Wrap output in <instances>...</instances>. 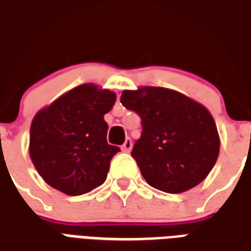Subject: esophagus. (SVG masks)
I'll return each instance as SVG.
<instances>
[{"label": "esophagus", "instance_id": "obj_1", "mask_svg": "<svg viewBox=\"0 0 251 251\" xmlns=\"http://www.w3.org/2000/svg\"><path fill=\"white\" fill-rule=\"evenodd\" d=\"M131 147H133V142H131L130 138H126V141L124 142V145H122V151L126 153H129L131 151Z\"/></svg>", "mask_w": 251, "mask_h": 251}]
</instances>
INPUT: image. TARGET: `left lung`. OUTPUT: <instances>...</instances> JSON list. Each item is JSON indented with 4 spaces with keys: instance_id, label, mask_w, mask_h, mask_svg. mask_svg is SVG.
I'll list each match as a JSON object with an SVG mask.
<instances>
[{
    "instance_id": "1",
    "label": "left lung",
    "mask_w": 251,
    "mask_h": 251,
    "mask_svg": "<svg viewBox=\"0 0 251 251\" xmlns=\"http://www.w3.org/2000/svg\"><path fill=\"white\" fill-rule=\"evenodd\" d=\"M121 103L141 117L142 133L131 156L148 184L180 194L208 176L221 140L203 104L171 88L152 86L122 91Z\"/></svg>"
}]
</instances>
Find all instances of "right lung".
<instances>
[{"instance_id":"add662e5","label":"right lung","mask_w":251,"mask_h":251,"mask_svg":"<svg viewBox=\"0 0 251 251\" xmlns=\"http://www.w3.org/2000/svg\"><path fill=\"white\" fill-rule=\"evenodd\" d=\"M117 95L84 83L37 111L30 125L29 156L52 188L77 196L103 184L120 148L107 144L104 114Z\"/></svg>"}]
</instances>
